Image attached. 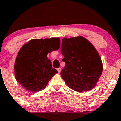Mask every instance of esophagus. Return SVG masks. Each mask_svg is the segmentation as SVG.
Here are the masks:
<instances>
[{"instance_id": "obj_1", "label": "esophagus", "mask_w": 121, "mask_h": 121, "mask_svg": "<svg viewBox=\"0 0 121 121\" xmlns=\"http://www.w3.org/2000/svg\"><path fill=\"white\" fill-rule=\"evenodd\" d=\"M57 71L60 73L61 72V68H57Z\"/></svg>"}]
</instances>
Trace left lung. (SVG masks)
I'll list each match as a JSON object with an SVG mask.
<instances>
[{
    "instance_id": "8db88e82",
    "label": "left lung",
    "mask_w": 121,
    "mask_h": 121,
    "mask_svg": "<svg viewBox=\"0 0 121 121\" xmlns=\"http://www.w3.org/2000/svg\"><path fill=\"white\" fill-rule=\"evenodd\" d=\"M61 52L65 63L61 76L67 86L79 92L94 88L103 71L101 58L95 47L84 37L64 38Z\"/></svg>"
}]
</instances>
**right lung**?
<instances>
[{
    "instance_id": "add662e5",
    "label": "right lung",
    "mask_w": 121,
    "mask_h": 121,
    "mask_svg": "<svg viewBox=\"0 0 121 121\" xmlns=\"http://www.w3.org/2000/svg\"><path fill=\"white\" fill-rule=\"evenodd\" d=\"M59 38L34 39L22 46L16 58L14 70L17 80L33 92L43 90L52 78L58 73L53 68L47 54L58 50Z\"/></svg>"
}]
</instances>
